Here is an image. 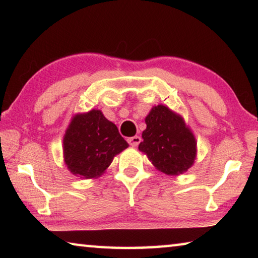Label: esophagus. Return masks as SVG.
<instances>
[{
	"label": "esophagus",
	"mask_w": 258,
	"mask_h": 258,
	"mask_svg": "<svg viewBox=\"0 0 258 258\" xmlns=\"http://www.w3.org/2000/svg\"><path fill=\"white\" fill-rule=\"evenodd\" d=\"M127 142L130 146L132 147H137L140 142H141V138L138 137V135H135V137H131L127 139Z\"/></svg>",
	"instance_id": "esophagus-1"
}]
</instances>
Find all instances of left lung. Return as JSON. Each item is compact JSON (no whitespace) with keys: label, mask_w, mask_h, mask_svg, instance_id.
<instances>
[{"label":"left lung","mask_w":258,"mask_h":258,"mask_svg":"<svg viewBox=\"0 0 258 258\" xmlns=\"http://www.w3.org/2000/svg\"><path fill=\"white\" fill-rule=\"evenodd\" d=\"M139 149L159 171L177 175L187 171L196 158V140L180 116L165 106L152 108Z\"/></svg>","instance_id":"obj_1"}]
</instances>
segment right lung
I'll use <instances>...</instances> for the list:
<instances>
[{
	"label": "right lung",
	"mask_w": 258,
	"mask_h": 258,
	"mask_svg": "<svg viewBox=\"0 0 258 258\" xmlns=\"http://www.w3.org/2000/svg\"><path fill=\"white\" fill-rule=\"evenodd\" d=\"M128 147L117 126L100 110L76 115L63 138V156L69 171L81 178L101 175L115 155Z\"/></svg>",
	"instance_id": "1"
}]
</instances>
